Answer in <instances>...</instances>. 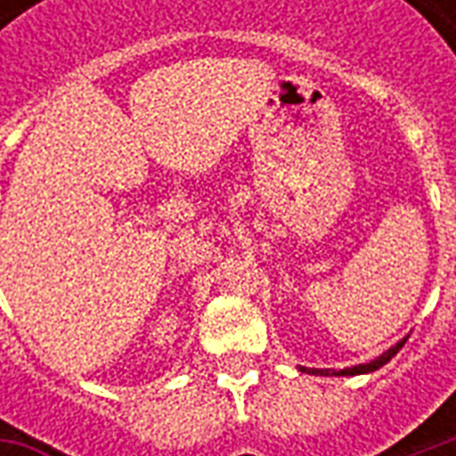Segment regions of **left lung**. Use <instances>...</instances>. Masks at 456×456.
Returning <instances> with one entry per match:
<instances>
[{
  "label": "left lung",
  "mask_w": 456,
  "mask_h": 456,
  "mask_svg": "<svg viewBox=\"0 0 456 456\" xmlns=\"http://www.w3.org/2000/svg\"><path fill=\"white\" fill-rule=\"evenodd\" d=\"M403 344H405V339H401L395 346H391L388 352H383L381 356H376V359L369 363H359V366H349V369H339V371H330V369H310L307 373H315V376H356V373H371L376 371V369H381L383 363L391 362L393 356L401 352ZM303 371H305V366H303Z\"/></svg>",
  "instance_id": "obj_1"
}]
</instances>
